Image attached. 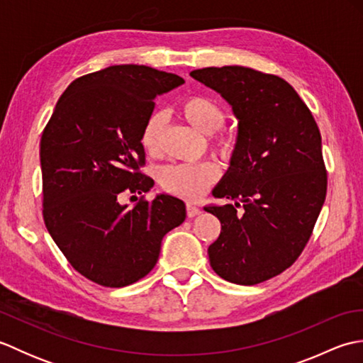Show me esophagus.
I'll use <instances>...</instances> for the list:
<instances>
[{"label": "esophagus", "mask_w": 363, "mask_h": 363, "mask_svg": "<svg viewBox=\"0 0 363 363\" xmlns=\"http://www.w3.org/2000/svg\"><path fill=\"white\" fill-rule=\"evenodd\" d=\"M186 209H187V217L189 218H194V217H196V215L199 213V207H196L195 204H190L189 203Z\"/></svg>", "instance_id": "1"}]
</instances>
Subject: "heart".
<instances>
[{
  "instance_id": "b5f03b06",
  "label": "heart",
  "mask_w": 363,
  "mask_h": 363,
  "mask_svg": "<svg viewBox=\"0 0 363 363\" xmlns=\"http://www.w3.org/2000/svg\"><path fill=\"white\" fill-rule=\"evenodd\" d=\"M179 112L191 126L203 134H213L225 125L226 113L213 98L206 95H191L182 99ZM164 128V115L152 112L145 120L140 130L142 150L154 156L159 150V138ZM238 146V137L233 129H223L212 138V148L223 159H230ZM159 184L167 194L186 199L201 198L206 190L218 179V167L213 162H201L196 165H168L157 174Z\"/></svg>"
}]
</instances>
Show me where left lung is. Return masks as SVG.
<instances>
[{
  "label": "left lung",
  "instance_id": "obj_1",
  "mask_svg": "<svg viewBox=\"0 0 363 363\" xmlns=\"http://www.w3.org/2000/svg\"><path fill=\"white\" fill-rule=\"evenodd\" d=\"M217 91L238 120V146L212 195L235 204L207 206L221 233L207 254L223 279L254 285L293 265L328 190L321 134L287 81L252 68L209 67L190 73Z\"/></svg>",
  "mask_w": 363,
  "mask_h": 363
}]
</instances>
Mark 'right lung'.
I'll return each instance as SVG.
<instances>
[{"label":"right lung","instance_id":"add662e5","mask_svg":"<svg viewBox=\"0 0 363 363\" xmlns=\"http://www.w3.org/2000/svg\"><path fill=\"white\" fill-rule=\"evenodd\" d=\"M181 76L146 65H112L74 79L59 98L40 140L43 220L76 272L103 287H125L156 265L162 238L186 220L179 198L142 195L140 130L157 95ZM135 198V196H133Z\"/></svg>","mask_w":363,"mask_h":363}]
</instances>
